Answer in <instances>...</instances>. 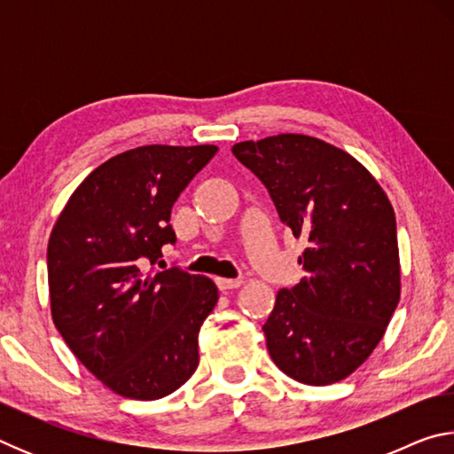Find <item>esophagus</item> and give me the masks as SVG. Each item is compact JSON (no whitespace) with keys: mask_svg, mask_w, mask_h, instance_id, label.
Masks as SVG:
<instances>
[{"mask_svg":"<svg viewBox=\"0 0 454 454\" xmlns=\"http://www.w3.org/2000/svg\"><path fill=\"white\" fill-rule=\"evenodd\" d=\"M216 284H218V288L220 290H234V288H240L242 284H244V280L242 278H218L216 280Z\"/></svg>","mask_w":454,"mask_h":454,"instance_id":"34e87169","label":"esophagus"}]
</instances>
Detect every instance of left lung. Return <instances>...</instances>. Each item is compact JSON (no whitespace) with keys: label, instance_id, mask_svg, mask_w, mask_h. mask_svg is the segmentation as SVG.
<instances>
[{"label":"left lung","instance_id":"obj_1","mask_svg":"<svg viewBox=\"0 0 454 454\" xmlns=\"http://www.w3.org/2000/svg\"><path fill=\"white\" fill-rule=\"evenodd\" d=\"M309 248L302 280L276 294L262 326L274 364L302 384L344 380L372 355L401 298L396 220L366 168L304 134L232 145Z\"/></svg>","mask_w":454,"mask_h":454}]
</instances>
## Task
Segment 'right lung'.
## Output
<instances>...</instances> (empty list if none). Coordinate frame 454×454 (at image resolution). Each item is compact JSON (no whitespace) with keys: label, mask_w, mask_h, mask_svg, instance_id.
I'll list each match as a JSON object with an SVG mask.
<instances>
[{"label":"right lung","mask_w":454,"mask_h":454,"mask_svg":"<svg viewBox=\"0 0 454 454\" xmlns=\"http://www.w3.org/2000/svg\"><path fill=\"white\" fill-rule=\"evenodd\" d=\"M216 145H140L98 166L48 244L53 325L116 395L156 401L198 368V334L218 302L210 278L158 270L172 206Z\"/></svg>","instance_id":"right-lung-1"}]
</instances>
